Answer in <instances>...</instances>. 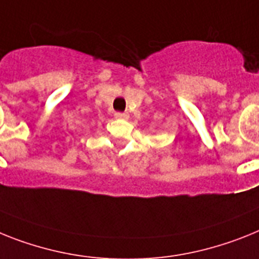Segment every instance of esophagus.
I'll return each instance as SVG.
<instances>
[{
    "label": "esophagus",
    "mask_w": 259,
    "mask_h": 259,
    "mask_svg": "<svg viewBox=\"0 0 259 259\" xmlns=\"http://www.w3.org/2000/svg\"><path fill=\"white\" fill-rule=\"evenodd\" d=\"M114 117L118 119H127L129 118V114L127 113H122V112H117L114 113Z\"/></svg>",
    "instance_id": "esophagus-1"
}]
</instances>
